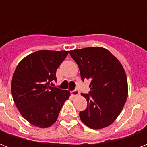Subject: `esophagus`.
I'll list each match as a JSON object with an SVG mask.
<instances>
[{
    "mask_svg": "<svg viewBox=\"0 0 147 147\" xmlns=\"http://www.w3.org/2000/svg\"><path fill=\"white\" fill-rule=\"evenodd\" d=\"M71 95L73 96V97H76V96H78L79 94H80V92H79V90H72L71 92Z\"/></svg>",
    "mask_w": 147,
    "mask_h": 147,
    "instance_id": "34e87169",
    "label": "esophagus"
}]
</instances>
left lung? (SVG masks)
<instances>
[{"instance_id":"obj_1","label":"left lung","mask_w":147,"mask_h":147,"mask_svg":"<svg viewBox=\"0 0 147 147\" xmlns=\"http://www.w3.org/2000/svg\"><path fill=\"white\" fill-rule=\"evenodd\" d=\"M79 66L81 79L90 80L89 94H82L87 107L80 113L85 125L92 129L108 127L119 116L127 98V80L116 57L102 47L69 52Z\"/></svg>"}]
</instances>
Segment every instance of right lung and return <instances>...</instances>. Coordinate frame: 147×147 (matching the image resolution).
I'll use <instances>...</instances> for the list:
<instances>
[{
	"instance_id": "add662e5",
	"label": "right lung",
	"mask_w": 147,
	"mask_h": 147,
	"mask_svg": "<svg viewBox=\"0 0 147 147\" xmlns=\"http://www.w3.org/2000/svg\"><path fill=\"white\" fill-rule=\"evenodd\" d=\"M68 51L39 50L19 63L11 80L18 110L34 126L45 128L56 122L70 92L57 88L56 72Z\"/></svg>"
}]
</instances>
